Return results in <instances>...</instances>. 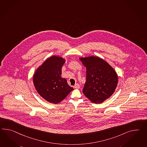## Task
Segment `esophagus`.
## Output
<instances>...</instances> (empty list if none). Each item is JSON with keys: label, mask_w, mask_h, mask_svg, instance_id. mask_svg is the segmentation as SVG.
<instances>
[{"label": "esophagus", "mask_w": 147, "mask_h": 147, "mask_svg": "<svg viewBox=\"0 0 147 147\" xmlns=\"http://www.w3.org/2000/svg\"><path fill=\"white\" fill-rule=\"evenodd\" d=\"M74 88H76V89H79L80 88V85H79L78 84H76L74 86Z\"/></svg>", "instance_id": "1"}]
</instances>
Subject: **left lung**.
Masks as SVG:
<instances>
[{
	"label": "left lung",
	"mask_w": 147,
	"mask_h": 147,
	"mask_svg": "<svg viewBox=\"0 0 147 147\" xmlns=\"http://www.w3.org/2000/svg\"><path fill=\"white\" fill-rule=\"evenodd\" d=\"M86 68V80L83 93L94 103H100L112 95L118 84V76L106 61L100 57H82Z\"/></svg>",
	"instance_id": "8db88e82"
}]
</instances>
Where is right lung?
Returning <instances> with one entry per match:
<instances>
[{
	"label": "right lung",
	"mask_w": 147,
	"mask_h": 147,
	"mask_svg": "<svg viewBox=\"0 0 147 147\" xmlns=\"http://www.w3.org/2000/svg\"><path fill=\"white\" fill-rule=\"evenodd\" d=\"M65 60L61 57H50L37 69L33 82L39 94L50 103L57 104L64 100L74 88L61 77Z\"/></svg>",
	"instance_id": "right-lung-1"
}]
</instances>
